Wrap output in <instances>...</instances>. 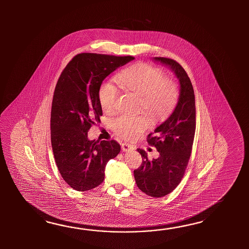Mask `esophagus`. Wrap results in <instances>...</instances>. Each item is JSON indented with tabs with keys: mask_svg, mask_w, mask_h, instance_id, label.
I'll return each mask as SVG.
<instances>
[{
	"mask_svg": "<svg viewBox=\"0 0 249 249\" xmlns=\"http://www.w3.org/2000/svg\"><path fill=\"white\" fill-rule=\"evenodd\" d=\"M122 149L123 151H130V150H132L133 148H132L130 144H128V143H123Z\"/></svg>",
	"mask_w": 249,
	"mask_h": 249,
	"instance_id": "obj_1",
	"label": "esophagus"
}]
</instances>
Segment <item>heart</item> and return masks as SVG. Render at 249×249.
I'll return each instance as SVG.
<instances>
[{
  "mask_svg": "<svg viewBox=\"0 0 249 249\" xmlns=\"http://www.w3.org/2000/svg\"><path fill=\"white\" fill-rule=\"evenodd\" d=\"M117 81L124 90L140 96V107L152 118L166 117L175 107L178 99V86L173 79L165 78L163 70L148 64H138L122 70ZM120 91L110 82H104L99 90V100L106 111H111L117 104ZM113 129L118 136L126 140L137 139L148 127L142 115L123 114L116 117Z\"/></svg>",
  "mask_w": 249,
  "mask_h": 249,
  "instance_id": "heart-1",
  "label": "heart"
}]
</instances>
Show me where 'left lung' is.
<instances>
[{
	"instance_id": "8db88e82",
	"label": "left lung",
	"mask_w": 249,
	"mask_h": 249,
	"mask_svg": "<svg viewBox=\"0 0 249 249\" xmlns=\"http://www.w3.org/2000/svg\"><path fill=\"white\" fill-rule=\"evenodd\" d=\"M155 60L168 66L180 83L179 101L164 122L148 134L147 142L159 152L157 159H148L138 148L142 163L133 175L138 188L148 196L161 197L179 185L190 160L196 130L195 95L185 70L172 58L156 57Z\"/></svg>"
}]
</instances>
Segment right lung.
<instances>
[{"instance_id": "obj_1", "label": "right lung", "mask_w": 249, "mask_h": 249, "mask_svg": "<svg viewBox=\"0 0 249 249\" xmlns=\"http://www.w3.org/2000/svg\"><path fill=\"white\" fill-rule=\"evenodd\" d=\"M132 59V56L80 53L58 78L51 112V140L58 171L75 191L100 185L107 163L120 152L116 141H89L87 135L92 124L101 122L102 81Z\"/></svg>"}]
</instances>
